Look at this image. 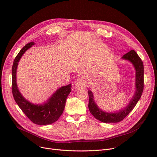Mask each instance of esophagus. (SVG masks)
Instances as JSON below:
<instances>
[{
	"mask_svg": "<svg viewBox=\"0 0 157 157\" xmlns=\"http://www.w3.org/2000/svg\"><path fill=\"white\" fill-rule=\"evenodd\" d=\"M86 84V80H84V78L82 77H78L75 79V82H74V85L77 88V89H82L85 88Z\"/></svg>",
	"mask_w": 157,
	"mask_h": 157,
	"instance_id": "1",
	"label": "esophagus"
}]
</instances>
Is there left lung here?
Listing matches in <instances>:
<instances>
[{
	"mask_svg": "<svg viewBox=\"0 0 157 157\" xmlns=\"http://www.w3.org/2000/svg\"><path fill=\"white\" fill-rule=\"evenodd\" d=\"M122 59L130 62L134 66L136 72L135 88L134 96L128 105L123 109L115 112L104 111L98 107L95 102L94 96L91 90H88L89 103L88 108L90 113L98 121L105 123H115L122 121L136 105L141 96L144 90V63L136 52L132 50L122 57Z\"/></svg>",
	"mask_w": 157,
	"mask_h": 157,
	"instance_id": "left-lung-1",
	"label": "left lung"
}]
</instances>
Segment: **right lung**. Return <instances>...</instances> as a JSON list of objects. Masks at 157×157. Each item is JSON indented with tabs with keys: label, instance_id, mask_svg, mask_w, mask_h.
Returning a JSON list of instances; mask_svg holds the SVG:
<instances>
[{
	"label": "right lung",
	"instance_id": "1",
	"mask_svg": "<svg viewBox=\"0 0 157 157\" xmlns=\"http://www.w3.org/2000/svg\"><path fill=\"white\" fill-rule=\"evenodd\" d=\"M35 44L34 42L27 44L20 51L13 61L12 69V94L17 105L33 123L38 125L51 124L58 121L62 115L66 99L71 92V84L59 88L43 103H33L23 96L17 84V66L22 56Z\"/></svg>",
	"mask_w": 157,
	"mask_h": 157
}]
</instances>
